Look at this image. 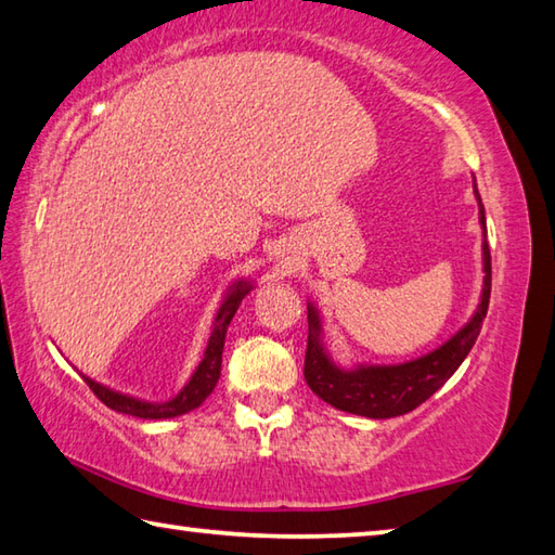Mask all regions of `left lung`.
Masks as SVG:
<instances>
[{
    "label": "left lung",
    "mask_w": 555,
    "mask_h": 555,
    "mask_svg": "<svg viewBox=\"0 0 555 555\" xmlns=\"http://www.w3.org/2000/svg\"><path fill=\"white\" fill-rule=\"evenodd\" d=\"M473 194L478 201V218L482 228V288L480 304L473 310L466 325L417 359L402 364H361L339 366L325 345V327L318 306L308 304V351H306V380L318 398L330 402L332 408L351 412V415L388 420L405 415L444 386L456 374V369L468 357L480 335L490 304V247L486 240V208L476 184Z\"/></svg>",
    "instance_id": "obj_1"
}]
</instances>
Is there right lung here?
Instances as JSON below:
<instances>
[{
    "label": "right lung",
    "mask_w": 555,
    "mask_h": 555,
    "mask_svg": "<svg viewBox=\"0 0 555 555\" xmlns=\"http://www.w3.org/2000/svg\"><path fill=\"white\" fill-rule=\"evenodd\" d=\"M255 288V281L251 279H237L228 286L223 300H220V308L214 318V325H210V335L206 341L204 357H201L198 366L191 378L184 383L175 398L163 400V402H150L143 398L128 396V392H120L104 386V383H96L94 378H89L82 374L85 383L94 390V396L104 402L106 408L124 412V415H133V417H143V420H169V417H179L186 415L194 408H198L210 392H214L216 383L220 378V364H223V347H225V332L230 320L235 318V312L243 304V298Z\"/></svg>",
    "instance_id": "obj_1"
}]
</instances>
